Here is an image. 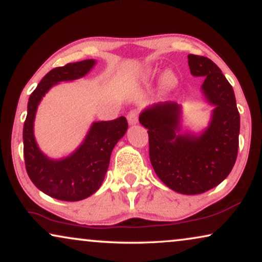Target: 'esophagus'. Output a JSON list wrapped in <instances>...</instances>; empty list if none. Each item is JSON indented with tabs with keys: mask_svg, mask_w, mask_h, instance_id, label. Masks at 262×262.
I'll list each match as a JSON object with an SVG mask.
<instances>
[{
	"mask_svg": "<svg viewBox=\"0 0 262 262\" xmlns=\"http://www.w3.org/2000/svg\"><path fill=\"white\" fill-rule=\"evenodd\" d=\"M127 120H128V122H129V124H136V123H138V121H139V110H136V109L130 110V112L128 113V115H127Z\"/></svg>",
	"mask_w": 262,
	"mask_h": 262,
	"instance_id": "34e87169",
	"label": "esophagus"
}]
</instances>
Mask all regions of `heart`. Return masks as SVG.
<instances>
[{
  "mask_svg": "<svg viewBox=\"0 0 262 262\" xmlns=\"http://www.w3.org/2000/svg\"><path fill=\"white\" fill-rule=\"evenodd\" d=\"M165 82H166V83H171V82H172V77H171V76H166V77H165Z\"/></svg>",
  "mask_w": 262,
  "mask_h": 262,
  "instance_id": "1",
  "label": "heart"
}]
</instances>
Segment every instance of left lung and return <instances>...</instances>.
Here are the masks:
<instances>
[{
  "instance_id": "8db88e82",
  "label": "left lung",
  "mask_w": 262,
  "mask_h": 262,
  "mask_svg": "<svg viewBox=\"0 0 262 262\" xmlns=\"http://www.w3.org/2000/svg\"><path fill=\"white\" fill-rule=\"evenodd\" d=\"M191 75L204 77L202 85L216 106L208 129L200 136L180 135V105L160 102L143 110L140 123L147 128L150 164L161 182L183 194L203 193L227 178L237 158L240 114L233 86L212 60L189 54Z\"/></svg>"
}]
</instances>
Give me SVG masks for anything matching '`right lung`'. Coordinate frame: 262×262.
Segmentation results:
<instances>
[{
    "mask_svg": "<svg viewBox=\"0 0 262 262\" xmlns=\"http://www.w3.org/2000/svg\"><path fill=\"white\" fill-rule=\"evenodd\" d=\"M95 62L94 59H86L51 70L28 99L27 117L24 124L26 171L40 191L56 200L77 202L95 193L104 180L113 148L128 129L124 116L113 121L94 122L78 149L60 160L49 159L36 145L33 126L42 96L54 84L85 76Z\"/></svg>",
    "mask_w": 262,
    "mask_h": 262,
    "instance_id": "1",
    "label": "right lung"
}]
</instances>
